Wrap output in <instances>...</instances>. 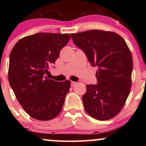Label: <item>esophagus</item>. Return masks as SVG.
Instances as JSON below:
<instances>
[{"label":"esophagus","mask_w":146,"mask_h":146,"mask_svg":"<svg viewBox=\"0 0 146 146\" xmlns=\"http://www.w3.org/2000/svg\"><path fill=\"white\" fill-rule=\"evenodd\" d=\"M75 84H77L76 82H71V86H75Z\"/></svg>","instance_id":"obj_1"}]
</instances>
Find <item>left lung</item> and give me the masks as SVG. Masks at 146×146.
Returning a JSON list of instances; mask_svg holds the SVG:
<instances>
[{"mask_svg": "<svg viewBox=\"0 0 146 146\" xmlns=\"http://www.w3.org/2000/svg\"><path fill=\"white\" fill-rule=\"evenodd\" d=\"M93 66H98L97 84L86 85L82 96L85 110L95 119L104 121L121 111L131 87L132 54L119 35L102 30L71 33Z\"/></svg>", "mask_w": 146, "mask_h": 146, "instance_id": "1", "label": "left lung"}]
</instances>
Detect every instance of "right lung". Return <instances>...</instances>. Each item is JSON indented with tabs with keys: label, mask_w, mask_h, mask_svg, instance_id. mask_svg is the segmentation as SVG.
<instances>
[{
	"label": "right lung",
	"mask_w": 146,
	"mask_h": 146,
	"mask_svg": "<svg viewBox=\"0 0 146 146\" xmlns=\"http://www.w3.org/2000/svg\"><path fill=\"white\" fill-rule=\"evenodd\" d=\"M70 38L67 33H38L22 38L11 50L9 84L23 109L36 119L51 120L61 112L71 82L46 75Z\"/></svg>",
	"instance_id": "obj_1"
}]
</instances>
